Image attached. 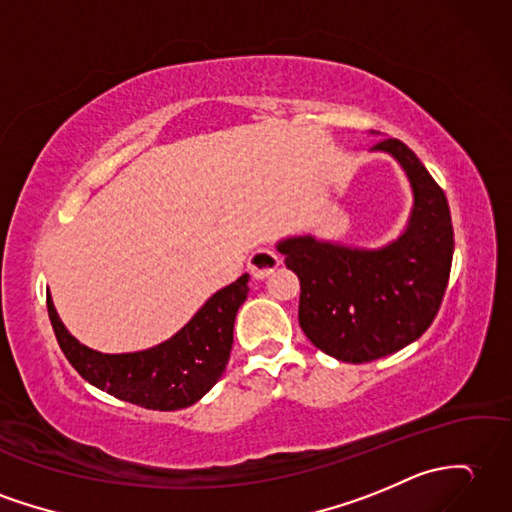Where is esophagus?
I'll list each match as a JSON object with an SVG mask.
<instances>
[{"instance_id":"1","label":"esophagus","mask_w":512,"mask_h":512,"mask_svg":"<svg viewBox=\"0 0 512 512\" xmlns=\"http://www.w3.org/2000/svg\"><path fill=\"white\" fill-rule=\"evenodd\" d=\"M279 264H281V257L275 248L261 246L251 253V257H248V272H251L253 279H266L279 268Z\"/></svg>"}]
</instances>
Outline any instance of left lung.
I'll list each match as a JSON object with an SVG mask.
<instances>
[{
    "label": "left lung",
    "mask_w": 512,
    "mask_h": 512,
    "mask_svg": "<svg viewBox=\"0 0 512 512\" xmlns=\"http://www.w3.org/2000/svg\"><path fill=\"white\" fill-rule=\"evenodd\" d=\"M406 170L414 209L406 233L379 251L314 237L279 244L301 281L299 323L314 347L340 362L362 364L395 353L432 325L447 290L454 229L445 192L403 141L382 139Z\"/></svg>",
    "instance_id": "obj_1"
}]
</instances>
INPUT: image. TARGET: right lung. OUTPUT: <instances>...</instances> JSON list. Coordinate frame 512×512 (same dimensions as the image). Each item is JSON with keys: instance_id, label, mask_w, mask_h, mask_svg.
<instances>
[{"instance_id": "right-lung-1", "label": "right lung", "mask_w": 512, "mask_h": 512, "mask_svg": "<svg viewBox=\"0 0 512 512\" xmlns=\"http://www.w3.org/2000/svg\"><path fill=\"white\" fill-rule=\"evenodd\" d=\"M248 294V275L216 292L198 314L159 347L137 353H98L63 327L52 301L47 314L65 358L82 379L109 395L148 410H181L213 388L227 368L233 323Z\"/></svg>"}]
</instances>
